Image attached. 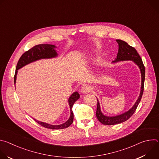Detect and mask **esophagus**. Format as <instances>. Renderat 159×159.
I'll list each match as a JSON object with an SVG mask.
<instances>
[{
	"mask_svg": "<svg viewBox=\"0 0 159 159\" xmlns=\"http://www.w3.org/2000/svg\"><path fill=\"white\" fill-rule=\"evenodd\" d=\"M90 90H91V88H90V87L89 85H84L81 88V92L84 94H87V93H88L90 91Z\"/></svg>",
	"mask_w": 159,
	"mask_h": 159,
	"instance_id": "34e87169",
	"label": "esophagus"
}]
</instances>
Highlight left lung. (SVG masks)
I'll return each mask as SVG.
<instances>
[{"label":"left lung","mask_w":159,"mask_h":159,"mask_svg":"<svg viewBox=\"0 0 159 159\" xmlns=\"http://www.w3.org/2000/svg\"><path fill=\"white\" fill-rule=\"evenodd\" d=\"M116 41L118 43V46H119L118 53L117 54L116 58L115 59V60L112 61V63H116L120 61L131 60L135 64H137L140 70L141 75H142L141 90H140V96L138 99L137 100V101H136V102L133 105V106L128 111L123 113L121 115H117L115 116H107L104 115L101 111L99 102L97 99L98 106H97V110H96V117L98 120L102 124L106 125H114L116 124H120L128 120L133 115V113L134 112L136 109H137V107L141 101L143 93V90H144L145 69L140 56L138 53L137 51L136 50V49L129 46L126 42L121 39H116Z\"/></svg>","instance_id":"8db88e82"}]
</instances>
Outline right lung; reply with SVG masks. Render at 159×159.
<instances>
[{"instance_id":"add662e5","label":"right lung","mask_w":159,"mask_h":159,"mask_svg":"<svg viewBox=\"0 0 159 159\" xmlns=\"http://www.w3.org/2000/svg\"><path fill=\"white\" fill-rule=\"evenodd\" d=\"M56 47L53 44H38L33 47L32 48L26 52L22 55L20 58H19L16 70L14 75V84L16 81V75L17 74V70L20 69V68L23 67L24 66L35 61L36 60L40 59H45V58H52L57 57L58 56V53L57 51L55 50ZM80 98V95L77 92L74 93L69 99V104L70 108V116L69 119L65 123L59 125H52L48 123H46L44 122H41L34 119L39 125L42 126L50 128L52 129H63L69 127L72 125L74 121V114L72 111V107L76 101H77Z\"/></svg>"}]
</instances>
